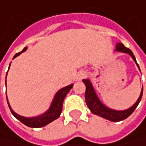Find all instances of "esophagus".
Instances as JSON below:
<instances>
[{
	"instance_id": "esophagus-1",
	"label": "esophagus",
	"mask_w": 146,
	"mask_h": 146,
	"mask_svg": "<svg viewBox=\"0 0 146 146\" xmlns=\"http://www.w3.org/2000/svg\"><path fill=\"white\" fill-rule=\"evenodd\" d=\"M85 74L84 72H81V74H80V75H79V80H80V79H82L83 77H85Z\"/></svg>"
}]
</instances>
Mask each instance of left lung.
I'll return each mask as SVG.
<instances>
[{
  "label": "left lung",
  "instance_id": "8db88e82",
  "mask_svg": "<svg viewBox=\"0 0 146 146\" xmlns=\"http://www.w3.org/2000/svg\"><path fill=\"white\" fill-rule=\"evenodd\" d=\"M116 51L122 52V53H125V54H128L129 55H131V58L133 59V60L135 61V63H136L137 66H139L133 53L129 48L125 47L122 43H118L116 45ZM139 71H140V69H139ZM83 82L86 85L85 99H86V105H87L88 108L90 109V111L93 114H95V115L100 116V117H102L106 119H108L110 121H112V122H119V121L127 119L134 111V110L137 108L138 105L139 104V102L141 100L142 94H143V89H142L139 98L138 99L137 102L132 106H131L130 108L124 110V111H116V110H112V109L108 108L107 106H106L105 105H103L101 103V101L100 100V99L98 98V96L96 94L94 89H93L91 81L89 80V79L83 80Z\"/></svg>",
  "mask_w": 146,
  "mask_h": 146
}]
</instances>
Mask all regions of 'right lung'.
Listing matches in <instances>:
<instances>
[{"label": "right lung", "mask_w": 146, "mask_h": 146, "mask_svg": "<svg viewBox=\"0 0 146 146\" xmlns=\"http://www.w3.org/2000/svg\"><path fill=\"white\" fill-rule=\"evenodd\" d=\"M27 50V46L21 51L20 53L16 54L15 56H14V59L17 56H19L22 52H25ZM10 66V65H9ZM72 84L66 86V87H63L61 88L60 90H59L57 92V93L55 94L54 98V100L52 102L51 106H50V108L43 114L40 116H37V117H34V118H26V117H22L19 114H17L16 112H15L11 107H10V105L7 101V104H8V106H9V109L11 111L13 115L17 119H19L21 123H23L24 125H26L27 126H29V127H33V128H40V127H43L45 125H46L47 124L51 123L52 121L55 120L56 119H58L61 113V111H62V105H63V101H64V99L65 97L66 96V94L68 93V92L72 89Z\"/></svg>", "instance_id": "add662e5"}]
</instances>
